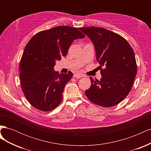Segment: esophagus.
Masks as SVG:
<instances>
[{
	"mask_svg": "<svg viewBox=\"0 0 151 151\" xmlns=\"http://www.w3.org/2000/svg\"><path fill=\"white\" fill-rule=\"evenodd\" d=\"M82 77H83V76L81 74H79V73L78 74H75L74 75V77H75V78H77V79H80Z\"/></svg>",
	"mask_w": 151,
	"mask_h": 151,
	"instance_id": "esophagus-1",
	"label": "esophagus"
}]
</instances>
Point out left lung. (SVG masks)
<instances>
[{
	"label": "left lung",
	"mask_w": 151,
	"mask_h": 151,
	"mask_svg": "<svg viewBox=\"0 0 151 151\" xmlns=\"http://www.w3.org/2000/svg\"><path fill=\"white\" fill-rule=\"evenodd\" d=\"M79 29L92 40L96 61L104 67L100 81L90 77L86 96L99 106H115L127 97L134 84L137 72L134 50L124 38L106 29L92 26Z\"/></svg>",
	"instance_id": "8db88e82"
}]
</instances>
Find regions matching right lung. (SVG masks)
<instances>
[{
    "label": "right lung",
    "mask_w": 151,
    "mask_h": 151,
    "mask_svg": "<svg viewBox=\"0 0 151 151\" xmlns=\"http://www.w3.org/2000/svg\"><path fill=\"white\" fill-rule=\"evenodd\" d=\"M84 37L77 28L60 26L38 32L27 43L19 63V77L25 97L34 108L47 112L60 104L73 74H58L53 67L56 60L67 55L73 41Z\"/></svg>",
    "instance_id": "add662e5"
}]
</instances>
